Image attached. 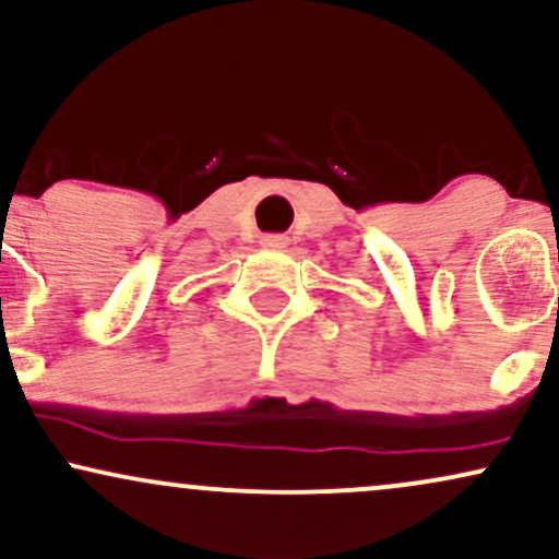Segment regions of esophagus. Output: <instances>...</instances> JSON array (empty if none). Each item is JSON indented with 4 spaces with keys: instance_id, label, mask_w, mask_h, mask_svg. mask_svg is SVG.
Wrapping results in <instances>:
<instances>
[{
    "instance_id": "34e87169",
    "label": "esophagus",
    "mask_w": 559,
    "mask_h": 559,
    "mask_svg": "<svg viewBox=\"0 0 559 559\" xmlns=\"http://www.w3.org/2000/svg\"><path fill=\"white\" fill-rule=\"evenodd\" d=\"M288 245V237H281V234H267V237H262V247H267V250H284Z\"/></svg>"
}]
</instances>
